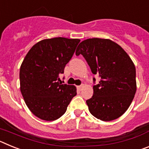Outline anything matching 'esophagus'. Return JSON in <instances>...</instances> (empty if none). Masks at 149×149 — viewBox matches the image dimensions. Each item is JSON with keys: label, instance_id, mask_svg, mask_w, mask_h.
Here are the masks:
<instances>
[{"label": "esophagus", "instance_id": "esophagus-1", "mask_svg": "<svg viewBox=\"0 0 149 149\" xmlns=\"http://www.w3.org/2000/svg\"><path fill=\"white\" fill-rule=\"evenodd\" d=\"M84 85H83V84H82V85H81V86H77V88L79 89V90H82L83 88H84Z\"/></svg>", "mask_w": 149, "mask_h": 149}]
</instances>
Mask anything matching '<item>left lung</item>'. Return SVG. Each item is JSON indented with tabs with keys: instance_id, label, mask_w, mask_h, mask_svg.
I'll use <instances>...</instances> for the list:
<instances>
[{
	"instance_id": "obj_1",
	"label": "left lung",
	"mask_w": 149,
	"mask_h": 149,
	"mask_svg": "<svg viewBox=\"0 0 149 149\" xmlns=\"http://www.w3.org/2000/svg\"><path fill=\"white\" fill-rule=\"evenodd\" d=\"M75 54H82L92 72L101 77L93 86V97L86 101L91 114L104 122L118 119L128 109L136 91V68L131 57L113 41L99 38L81 42Z\"/></svg>"
}]
</instances>
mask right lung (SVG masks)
<instances>
[{
    "label": "right lung",
    "instance_id": "obj_1",
    "mask_svg": "<svg viewBox=\"0 0 149 149\" xmlns=\"http://www.w3.org/2000/svg\"><path fill=\"white\" fill-rule=\"evenodd\" d=\"M80 41L63 37L43 39L24 59L19 72L21 93L29 110L39 119L60 118L77 95L74 85L59 81Z\"/></svg>",
    "mask_w": 149,
    "mask_h": 149
}]
</instances>
